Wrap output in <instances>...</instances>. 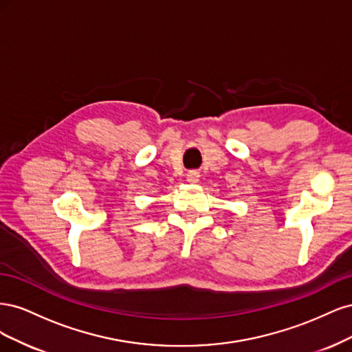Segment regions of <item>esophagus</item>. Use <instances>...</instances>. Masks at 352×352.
Segmentation results:
<instances>
[{
	"mask_svg": "<svg viewBox=\"0 0 352 352\" xmlns=\"http://www.w3.org/2000/svg\"><path fill=\"white\" fill-rule=\"evenodd\" d=\"M186 180L189 184H198L199 182V173L195 172V170H192V172H189L186 175Z\"/></svg>",
	"mask_w": 352,
	"mask_h": 352,
	"instance_id": "esophagus-1",
	"label": "esophagus"
}]
</instances>
